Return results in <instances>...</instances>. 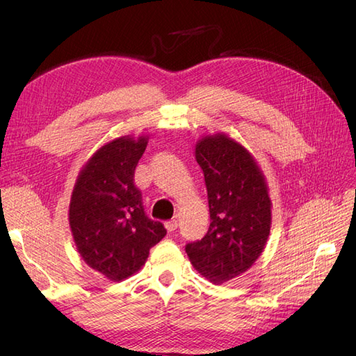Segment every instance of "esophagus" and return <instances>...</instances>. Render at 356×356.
<instances>
[{
	"label": "esophagus",
	"instance_id": "obj_1",
	"mask_svg": "<svg viewBox=\"0 0 356 356\" xmlns=\"http://www.w3.org/2000/svg\"><path fill=\"white\" fill-rule=\"evenodd\" d=\"M165 227L168 232H175L178 229V221L177 220H170L165 222Z\"/></svg>",
	"mask_w": 356,
	"mask_h": 356
}]
</instances>
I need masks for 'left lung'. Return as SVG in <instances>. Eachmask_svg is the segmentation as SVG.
I'll return each mask as SVG.
<instances>
[{"label":"left lung","mask_w":356,"mask_h":356,"mask_svg":"<svg viewBox=\"0 0 356 356\" xmlns=\"http://www.w3.org/2000/svg\"><path fill=\"white\" fill-rule=\"evenodd\" d=\"M196 160L208 191L211 224L186 252L212 284L245 273L261 255L270 234L272 202L266 178L248 149L225 134L196 144Z\"/></svg>","instance_id":"1"}]
</instances>
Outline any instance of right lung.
<instances>
[{"instance_id": "1", "label": "right lung", "mask_w": 356, "mask_h": 356, "mask_svg": "<svg viewBox=\"0 0 356 356\" xmlns=\"http://www.w3.org/2000/svg\"><path fill=\"white\" fill-rule=\"evenodd\" d=\"M148 136H120L86 161L70 202V227L77 251L93 270L118 282L141 268L166 229L149 220L134 175Z\"/></svg>"}]
</instances>
